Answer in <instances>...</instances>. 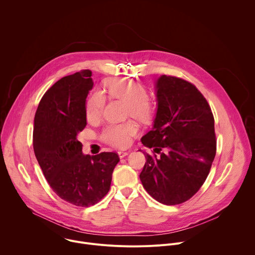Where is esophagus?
Here are the masks:
<instances>
[{
  "label": "esophagus",
  "mask_w": 255,
  "mask_h": 255,
  "mask_svg": "<svg viewBox=\"0 0 255 255\" xmlns=\"http://www.w3.org/2000/svg\"><path fill=\"white\" fill-rule=\"evenodd\" d=\"M128 154H129V151H118V155L120 158H123Z\"/></svg>",
  "instance_id": "34e87169"
}]
</instances>
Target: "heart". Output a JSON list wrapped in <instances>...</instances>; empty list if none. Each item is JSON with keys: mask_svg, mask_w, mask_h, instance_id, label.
<instances>
[{"mask_svg": "<svg viewBox=\"0 0 255 255\" xmlns=\"http://www.w3.org/2000/svg\"><path fill=\"white\" fill-rule=\"evenodd\" d=\"M109 97L127 103L126 115L131 116L141 123H147L153 116V107L148 101V94L140 84L124 79H113L106 83ZM106 105L105 95L97 91L86 101L85 111L88 121H98ZM137 133V127L132 122L121 124H109L102 133L101 138L104 142L112 146L124 148L130 144L132 137Z\"/></svg>", "mask_w": 255, "mask_h": 255, "instance_id": "b5f03b06", "label": "heart"}]
</instances>
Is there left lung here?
Masks as SVG:
<instances>
[{
  "mask_svg": "<svg viewBox=\"0 0 255 255\" xmlns=\"http://www.w3.org/2000/svg\"><path fill=\"white\" fill-rule=\"evenodd\" d=\"M155 93L153 126L141 138L154 154L144 152L139 177L157 202L177 205L190 200L210 172L216 155L214 117L204 96L185 80L160 76Z\"/></svg>",
  "mask_w": 255,
  "mask_h": 255,
  "instance_id": "8db88e82",
  "label": "left lung"
}]
</instances>
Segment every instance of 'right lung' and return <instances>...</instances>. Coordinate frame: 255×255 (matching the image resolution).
Here are the masks:
<instances>
[{"label":"right lung","instance_id":"obj_1","mask_svg":"<svg viewBox=\"0 0 255 255\" xmlns=\"http://www.w3.org/2000/svg\"><path fill=\"white\" fill-rule=\"evenodd\" d=\"M92 71L57 81L42 97L34 118L33 148L53 192L79 207H90L110 190L120 158L115 152L88 155L78 134L87 126L85 106L93 89Z\"/></svg>","mask_w":255,"mask_h":255}]
</instances>
